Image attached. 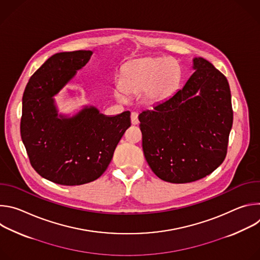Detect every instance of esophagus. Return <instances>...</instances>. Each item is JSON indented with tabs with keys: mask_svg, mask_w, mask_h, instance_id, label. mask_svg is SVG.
I'll use <instances>...</instances> for the list:
<instances>
[{
	"mask_svg": "<svg viewBox=\"0 0 260 260\" xmlns=\"http://www.w3.org/2000/svg\"><path fill=\"white\" fill-rule=\"evenodd\" d=\"M131 121H132V124H134V125L139 123V118H138V113L137 112H132Z\"/></svg>",
	"mask_w": 260,
	"mask_h": 260,
	"instance_id": "esophagus-1",
	"label": "esophagus"
}]
</instances>
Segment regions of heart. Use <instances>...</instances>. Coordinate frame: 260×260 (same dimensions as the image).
Returning a JSON list of instances; mask_svg holds the SVG:
<instances>
[{"label": "heart", "mask_w": 260, "mask_h": 260, "mask_svg": "<svg viewBox=\"0 0 260 260\" xmlns=\"http://www.w3.org/2000/svg\"><path fill=\"white\" fill-rule=\"evenodd\" d=\"M179 78L177 64L162 57H145L133 60L122 71L116 96L140 95L149 104L166 100L174 90Z\"/></svg>", "instance_id": "obj_1"}]
</instances>
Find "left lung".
<instances>
[{
  "label": "left lung",
  "instance_id": "8db88e82",
  "mask_svg": "<svg viewBox=\"0 0 260 260\" xmlns=\"http://www.w3.org/2000/svg\"><path fill=\"white\" fill-rule=\"evenodd\" d=\"M173 96L139 115L145 158L170 183H190L213 173L226 153L234 112L226 77L203 57Z\"/></svg>",
  "mask_w": 260,
  "mask_h": 260
}]
</instances>
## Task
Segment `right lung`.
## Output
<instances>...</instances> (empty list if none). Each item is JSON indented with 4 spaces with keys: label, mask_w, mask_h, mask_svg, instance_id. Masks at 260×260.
Wrapping results in <instances>:
<instances>
[{
    "label": "right lung",
    "mask_w": 260,
    "mask_h": 260,
    "mask_svg": "<svg viewBox=\"0 0 260 260\" xmlns=\"http://www.w3.org/2000/svg\"><path fill=\"white\" fill-rule=\"evenodd\" d=\"M92 51L59 52L29 78L22 96L20 135L29 162L41 177L75 186L92 182L107 170L131 126V112L105 116L85 107L73 117L57 116L53 96L84 67Z\"/></svg>",
    "instance_id": "1"
}]
</instances>
